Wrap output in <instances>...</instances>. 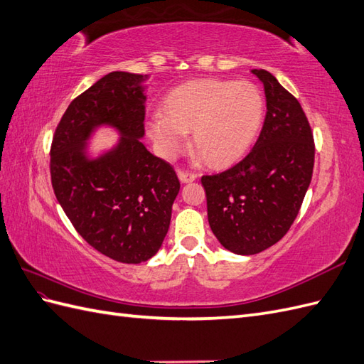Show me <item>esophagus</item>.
Segmentation results:
<instances>
[{
    "label": "esophagus",
    "instance_id": "1",
    "mask_svg": "<svg viewBox=\"0 0 364 364\" xmlns=\"http://www.w3.org/2000/svg\"><path fill=\"white\" fill-rule=\"evenodd\" d=\"M178 178L181 183H192L197 180V175L192 173V172H184V171H180L178 172Z\"/></svg>",
    "mask_w": 364,
    "mask_h": 364
}]
</instances>
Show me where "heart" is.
<instances>
[{"label":"heart","instance_id":"obj_1","mask_svg":"<svg viewBox=\"0 0 364 364\" xmlns=\"http://www.w3.org/2000/svg\"><path fill=\"white\" fill-rule=\"evenodd\" d=\"M265 102L251 82L200 79L167 92L151 114L147 134L158 154L172 159L192 144L209 166L232 164L247 154L264 121Z\"/></svg>","mask_w":364,"mask_h":364}]
</instances>
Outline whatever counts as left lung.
I'll use <instances>...</instances> for the list:
<instances>
[{
    "instance_id": "left-lung-1",
    "label": "left lung",
    "mask_w": 364,
    "mask_h": 364,
    "mask_svg": "<svg viewBox=\"0 0 364 364\" xmlns=\"http://www.w3.org/2000/svg\"><path fill=\"white\" fill-rule=\"evenodd\" d=\"M251 73L264 83L267 99L255 147L228 171L201 176L210 230L240 256L273 247L290 230L315 163L314 134L298 99L268 71Z\"/></svg>"
}]
</instances>
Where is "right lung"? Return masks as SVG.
Here are the masks:
<instances>
[{
    "instance_id": "add662e5",
    "label": "right lung",
    "mask_w": 364,
    "mask_h": 364,
    "mask_svg": "<svg viewBox=\"0 0 364 364\" xmlns=\"http://www.w3.org/2000/svg\"><path fill=\"white\" fill-rule=\"evenodd\" d=\"M147 75L114 71L75 97L50 146L57 201L83 239L104 256L141 264L161 248L180 192L173 167L142 144ZM109 126L120 141L97 157L87 141Z\"/></svg>"
}]
</instances>
